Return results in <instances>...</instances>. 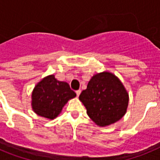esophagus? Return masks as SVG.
<instances>
[{
    "instance_id": "esophagus-1",
    "label": "esophagus",
    "mask_w": 160,
    "mask_h": 160,
    "mask_svg": "<svg viewBox=\"0 0 160 160\" xmlns=\"http://www.w3.org/2000/svg\"><path fill=\"white\" fill-rule=\"evenodd\" d=\"M81 94V90H76V94H77V96H79V94Z\"/></svg>"
}]
</instances>
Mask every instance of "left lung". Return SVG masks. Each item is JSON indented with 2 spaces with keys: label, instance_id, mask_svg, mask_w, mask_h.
Instances as JSON below:
<instances>
[{
  "label": "left lung",
  "instance_id": "1",
  "mask_svg": "<svg viewBox=\"0 0 160 160\" xmlns=\"http://www.w3.org/2000/svg\"><path fill=\"white\" fill-rule=\"evenodd\" d=\"M87 114L97 125L105 127L122 118L129 97L119 79L108 72L97 73L79 95Z\"/></svg>",
  "mask_w": 160,
  "mask_h": 160
}]
</instances>
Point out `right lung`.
<instances>
[{"label":"right lung","instance_id":"right-lung-1","mask_svg":"<svg viewBox=\"0 0 160 160\" xmlns=\"http://www.w3.org/2000/svg\"><path fill=\"white\" fill-rule=\"evenodd\" d=\"M75 96L67 82L58 81L53 75L47 76L32 91V110L40 116L53 119L60 114L68 100Z\"/></svg>","mask_w":160,"mask_h":160}]
</instances>
